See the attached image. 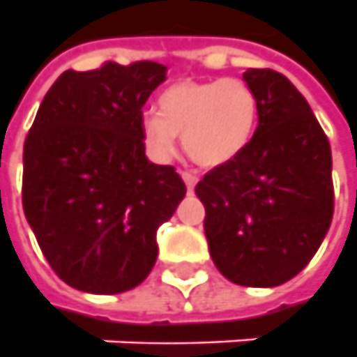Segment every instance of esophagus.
Returning <instances> with one entry per match:
<instances>
[{"label":"esophagus","instance_id":"34e87169","mask_svg":"<svg viewBox=\"0 0 357 357\" xmlns=\"http://www.w3.org/2000/svg\"><path fill=\"white\" fill-rule=\"evenodd\" d=\"M183 181H184V184H186V188H188V192H192V190H195L196 183H198L196 174H192V173H183Z\"/></svg>","mask_w":357,"mask_h":357}]
</instances>
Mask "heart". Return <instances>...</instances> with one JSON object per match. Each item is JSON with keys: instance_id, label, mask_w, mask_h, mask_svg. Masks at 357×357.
Returning <instances> with one entry per match:
<instances>
[{"instance_id": "obj_1", "label": "heart", "mask_w": 357, "mask_h": 357, "mask_svg": "<svg viewBox=\"0 0 357 357\" xmlns=\"http://www.w3.org/2000/svg\"><path fill=\"white\" fill-rule=\"evenodd\" d=\"M259 102L241 78L178 80L157 98V116L141 119V137L155 159H171L176 137L200 167L214 169L240 157L257 126Z\"/></svg>"}]
</instances>
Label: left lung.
Returning <instances> with one entry per match:
<instances>
[{
  "instance_id": "8db88e82",
  "label": "left lung",
  "mask_w": 357,
  "mask_h": 357,
  "mask_svg": "<svg viewBox=\"0 0 357 357\" xmlns=\"http://www.w3.org/2000/svg\"><path fill=\"white\" fill-rule=\"evenodd\" d=\"M243 80L259 102L257 129L234 161L196 184L218 271L243 287H277L298 275L334 214L326 133L291 80L250 68Z\"/></svg>"
}]
</instances>
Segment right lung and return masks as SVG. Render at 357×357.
I'll return each mask as SVG.
<instances>
[{
	"label": "right lung",
	"mask_w": 357,
	"mask_h": 357,
	"mask_svg": "<svg viewBox=\"0 0 357 357\" xmlns=\"http://www.w3.org/2000/svg\"><path fill=\"white\" fill-rule=\"evenodd\" d=\"M167 66L106 62L62 73L23 147V210L52 271L84 293L116 295L145 281L157 229L186 195L171 165H153L143 106Z\"/></svg>",
	"instance_id": "1"
}]
</instances>
